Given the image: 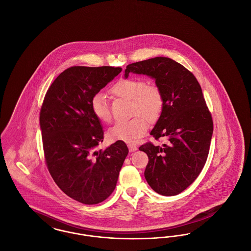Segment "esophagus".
<instances>
[{"label": "esophagus", "mask_w": 251, "mask_h": 251, "mask_svg": "<svg viewBox=\"0 0 251 251\" xmlns=\"http://www.w3.org/2000/svg\"><path fill=\"white\" fill-rule=\"evenodd\" d=\"M128 148H129V151L132 152V151H135L136 150H137V147H136V145H134V144H129L128 145Z\"/></svg>", "instance_id": "1"}]
</instances>
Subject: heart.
I'll list each match as a JSON object with an SVG mask.
<instances>
[{
  "mask_svg": "<svg viewBox=\"0 0 251 251\" xmlns=\"http://www.w3.org/2000/svg\"><path fill=\"white\" fill-rule=\"evenodd\" d=\"M111 92L117 97L131 100V116L128 121H118L108 131V137L112 141L134 143L138 141L148 129L149 122H156L160 119L165 100L162 90L156 84H148L141 78H122L114 84ZM92 113L101 122L109 123L112 114L108 106L106 96L98 92L90 101ZM147 119L146 121L145 120Z\"/></svg>",
  "mask_w": 251,
  "mask_h": 251,
  "instance_id": "heart-1",
  "label": "heart"
}]
</instances>
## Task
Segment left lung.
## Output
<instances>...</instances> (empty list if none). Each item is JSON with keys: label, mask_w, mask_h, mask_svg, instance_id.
I'll use <instances>...</instances> for the list:
<instances>
[{"label": "left lung", "mask_w": 251, "mask_h": 251, "mask_svg": "<svg viewBox=\"0 0 251 251\" xmlns=\"http://www.w3.org/2000/svg\"><path fill=\"white\" fill-rule=\"evenodd\" d=\"M130 72L154 78L165 100L151 134L156 140L166 137L167 143L139 148L149 157L145 178L158 194L178 195L198 178L210 151L214 123L201 87L190 71L163 56L130 64L126 78Z\"/></svg>", "instance_id": "left-lung-1"}]
</instances>
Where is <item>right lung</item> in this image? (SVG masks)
<instances>
[{
  "mask_svg": "<svg viewBox=\"0 0 251 251\" xmlns=\"http://www.w3.org/2000/svg\"><path fill=\"white\" fill-rule=\"evenodd\" d=\"M122 71L114 67L74 66L49 87L39 121L45 163L60 189L79 202L105 201L116 188L129 150L117 141L105 150L100 120L92 113V97Z\"/></svg>",
  "mask_w": 251,
  "mask_h": 251,
  "instance_id": "right-lung-1",
  "label": "right lung"
}]
</instances>
